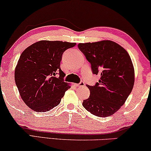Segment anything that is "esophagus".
<instances>
[{"label":"esophagus","mask_w":151,"mask_h":151,"mask_svg":"<svg viewBox=\"0 0 151 151\" xmlns=\"http://www.w3.org/2000/svg\"><path fill=\"white\" fill-rule=\"evenodd\" d=\"M75 85L76 86H83L85 85V84H84V82H80V83H78V84H75Z\"/></svg>","instance_id":"34e87169"}]
</instances>
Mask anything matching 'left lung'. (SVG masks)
I'll use <instances>...</instances> for the list:
<instances>
[{"instance_id": "1", "label": "left lung", "mask_w": 151, "mask_h": 151, "mask_svg": "<svg viewBox=\"0 0 151 151\" xmlns=\"http://www.w3.org/2000/svg\"><path fill=\"white\" fill-rule=\"evenodd\" d=\"M78 48L91 65L94 74H100L95 86L87 85L90 96L82 105L101 117L113 115L124 104L135 82V71L125 49L111 40L79 43Z\"/></svg>"}]
</instances>
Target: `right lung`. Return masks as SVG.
<instances>
[{
    "instance_id": "1",
    "label": "right lung",
    "mask_w": 151,
    "mask_h": 151,
    "mask_svg": "<svg viewBox=\"0 0 151 151\" xmlns=\"http://www.w3.org/2000/svg\"><path fill=\"white\" fill-rule=\"evenodd\" d=\"M75 42L40 40L20 55L14 78L20 96L27 106L37 112H46L58 106L71 88L64 82L60 69L62 55ZM59 73V77H56Z\"/></svg>"
}]
</instances>
